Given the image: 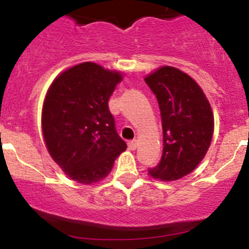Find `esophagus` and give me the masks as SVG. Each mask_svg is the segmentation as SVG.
<instances>
[{
    "instance_id": "1",
    "label": "esophagus",
    "mask_w": 249,
    "mask_h": 249,
    "mask_svg": "<svg viewBox=\"0 0 249 249\" xmlns=\"http://www.w3.org/2000/svg\"><path fill=\"white\" fill-rule=\"evenodd\" d=\"M127 145H129V149L135 150V149H136V148H137V145H139V142H137V140L129 141V143H127Z\"/></svg>"
}]
</instances>
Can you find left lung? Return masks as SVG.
Masks as SVG:
<instances>
[{
    "instance_id": "1",
    "label": "left lung",
    "mask_w": 249,
    "mask_h": 249,
    "mask_svg": "<svg viewBox=\"0 0 249 249\" xmlns=\"http://www.w3.org/2000/svg\"><path fill=\"white\" fill-rule=\"evenodd\" d=\"M144 80L157 96L164 135L161 159L149 175L165 182L179 179L201 162L211 144L210 102L197 83L175 67H160Z\"/></svg>"
}]
</instances>
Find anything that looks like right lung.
<instances>
[{
  "label": "right lung",
  "mask_w": 249,
  "mask_h": 249,
  "mask_svg": "<svg viewBox=\"0 0 249 249\" xmlns=\"http://www.w3.org/2000/svg\"><path fill=\"white\" fill-rule=\"evenodd\" d=\"M122 78L118 71L83 62L62 72L48 89L42 109L48 152L78 183L104 179L126 149L108 108L110 95Z\"/></svg>",
  "instance_id": "1"
}]
</instances>
